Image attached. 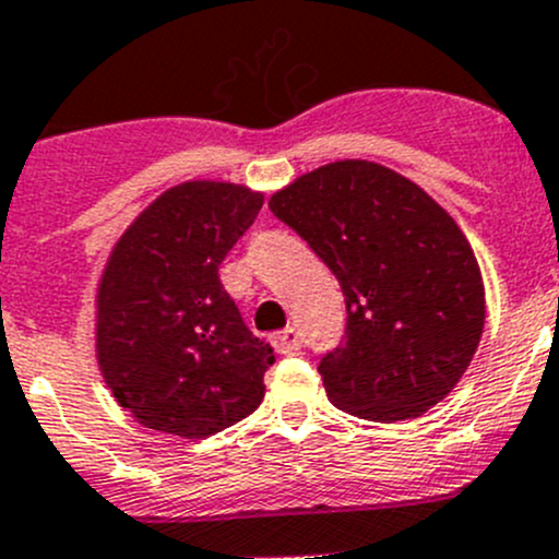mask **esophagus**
<instances>
[{"label": "esophagus", "instance_id": "34e87169", "mask_svg": "<svg viewBox=\"0 0 559 559\" xmlns=\"http://www.w3.org/2000/svg\"><path fill=\"white\" fill-rule=\"evenodd\" d=\"M270 341H273L275 352H281V355H289V352L300 349L302 335L297 328H284V330H278V333L270 335Z\"/></svg>", "mask_w": 559, "mask_h": 559}]
</instances>
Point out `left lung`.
<instances>
[{"instance_id":"1","label":"left lung","mask_w":559,"mask_h":559,"mask_svg":"<svg viewBox=\"0 0 559 559\" xmlns=\"http://www.w3.org/2000/svg\"><path fill=\"white\" fill-rule=\"evenodd\" d=\"M270 210L344 292V344L319 362L328 399L377 424L440 404L486 322L478 259L456 221L399 171L357 158L297 177Z\"/></svg>"}]
</instances>
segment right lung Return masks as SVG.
Wrapping results in <instances>:
<instances>
[{
    "label": "right lung",
    "mask_w": 559,
    "mask_h": 559,
    "mask_svg": "<svg viewBox=\"0 0 559 559\" xmlns=\"http://www.w3.org/2000/svg\"><path fill=\"white\" fill-rule=\"evenodd\" d=\"M262 202L235 182H180L108 253L95 295L97 366L117 404L147 429L202 440L262 404L275 355L218 278Z\"/></svg>",
    "instance_id": "obj_1"
}]
</instances>
